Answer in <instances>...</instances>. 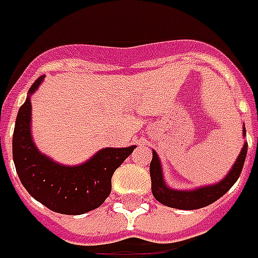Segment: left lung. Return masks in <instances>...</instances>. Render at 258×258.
<instances>
[{
  "mask_svg": "<svg viewBox=\"0 0 258 258\" xmlns=\"http://www.w3.org/2000/svg\"><path fill=\"white\" fill-rule=\"evenodd\" d=\"M243 136H246V129L243 125ZM247 154V142H244L240 153L237 155L236 161L229 169L224 178L217 183L199 186L195 189H175L168 186L167 180L164 179L162 164L157 151L153 150V160L150 162V176H151V191L157 202L164 206L178 210H197L206 206L213 204L220 197L225 195L226 191L235 184L237 178L240 176L243 164Z\"/></svg>",
  "mask_w": 258,
  "mask_h": 258,
  "instance_id": "obj_1",
  "label": "left lung"
}]
</instances>
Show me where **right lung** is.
<instances>
[{"label":"right lung","mask_w":258,"mask_h":258,"mask_svg":"<svg viewBox=\"0 0 258 258\" xmlns=\"http://www.w3.org/2000/svg\"><path fill=\"white\" fill-rule=\"evenodd\" d=\"M40 76L29 89L15 122L12 154L16 172L29 195L51 211L80 215L100 207L111 193L115 169L132 154L136 146L107 147L79 165H63L43 154L33 140L32 94L44 80Z\"/></svg>","instance_id":"right-lung-1"}]
</instances>
